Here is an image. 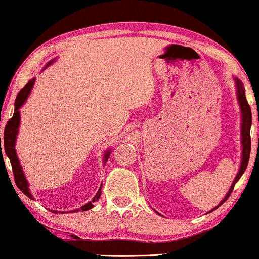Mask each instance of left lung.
Here are the masks:
<instances>
[{
    "mask_svg": "<svg viewBox=\"0 0 259 259\" xmlns=\"http://www.w3.org/2000/svg\"><path fill=\"white\" fill-rule=\"evenodd\" d=\"M234 81H235V89H236V99H237V103H239L240 107V112H241V163H240V168L239 171H237L236 177L231 184L230 189L227 192V195L224 196V198L219 202V204L217 207L213 208L212 210H209L208 213L213 212L217 208L221 207L225 201L228 200L229 196H230L231 192H233L235 184L237 183V180L242 177V174L245 173L246 168H247L248 164V159H249V153H251V136H249V132H251V125H252V113H251V107L248 106L247 100H246V95H245V88H243L242 82L240 81L236 76H234ZM259 120V118H258ZM158 213V212H156ZM159 214V213H158Z\"/></svg>",
    "mask_w": 259,
    "mask_h": 259,
    "instance_id": "left-lung-1",
    "label": "left lung"
}]
</instances>
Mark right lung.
Returning a JSON list of instances; mask_svg holds the SVG:
<instances>
[{"label": "right lung", "instance_id": "1", "mask_svg": "<svg viewBox=\"0 0 259 259\" xmlns=\"http://www.w3.org/2000/svg\"><path fill=\"white\" fill-rule=\"evenodd\" d=\"M55 61H56V59H52V61L47 62L46 65H45V68H47L49 65H51ZM45 68H44V69H45ZM35 79H36V78H32L31 80H29L28 84H26L24 88H23L22 90L19 91V94H18L16 102H14L13 117H12V119L8 120L7 125H6V127H5V138H4L5 152L11 160V165H12V169H13L14 180H16L17 186L19 187L20 191H22L23 194H25L29 198H31V200H35V198H34V196L31 195L30 189H29V181L26 180L24 171H23L22 164H20L19 158H18V154H17V151H16V141H17L18 133H19V125H20V108H22L23 105H24V103L26 102L28 97L30 96V92H31L32 88H34V84H35ZM0 150H1L0 157H1V158H4V156H2V148H1V138H0ZM111 153H112L111 148H108V150H107L105 152V154H103V163H106L107 160H108L109 156H111ZM101 189H102V184H101L99 191H97V194L95 195V197L92 198L90 202H88V203L84 204V206H81L80 208H78V209L70 210L69 213L80 212V210H81V212H85V210H89V209H91V208H94V202L99 201L101 192H102V191H101ZM51 212L55 213V214H58V213H62V214H64V213H68V212H58V210H51Z\"/></svg>", "mask_w": 259, "mask_h": 259}]
</instances>
